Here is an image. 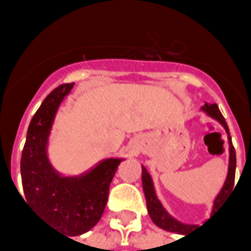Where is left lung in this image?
<instances>
[{
  "label": "left lung",
  "instance_id": "8db88e82",
  "mask_svg": "<svg viewBox=\"0 0 251 251\" xmlns=\"http://www.w3.org/2000/svg\"><path fill=\"white\" fill-rule=\"evenodd\" d=\"M201 111H204L205 114L211 117L212 120H215L216 122H219L223 129L226 130L227 133V141H228V169H227V176L226 180H225V184L222 187V189L219 191V194L216 195L215 200H214V204H212V212L219 207L225 196H226L230 191H232V187H234V180H235V168H237V157H235V149L232 147L231 137H230V130H228V126L226 124V120L225 117L222 115L221 110L218 107L216 103H207L205 102L201 107H200ZM142 188H144V194H145V199H147V207L148 212H149V216L152 218L153 223L158 226L163 230H167V231L171 232H177V234H181V235H185L188 234L192 228L195 227V225H187V223H183V222L177 221L176 218L169 214L168 211L164 208L163 203L160 201V199L157 198V194H156V189H154V184H153L152 176L149 175V172L147 171V168L142 165Z\"/></svg>",
  "mask_w": 251,
  "mask_h": 251
}]
</instances>
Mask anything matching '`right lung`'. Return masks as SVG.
Instances as JSON below:
<instances>
[{
    "instance_id": "1",
    "label": "right lung",
    "mask_w": 251,
    "mask_h": 251,
    "mask_svg": "<svg viewBox=\"0 0 251 251\" xmlns=\"http://www.w3.org/2000/svg\"><path fill=\"white\" fill-rule=\"evenodd\" d=\"M75 83L56 87L30 121L21 156V179L28 204L52 227L76 237L91 230L107 203L110 183L124 158H103L77 176H63L48 158V142L60 104Z\"/></svg>"
}]
</instances>
